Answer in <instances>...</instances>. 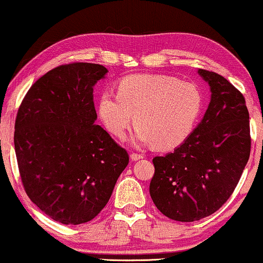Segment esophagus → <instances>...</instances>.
I'll return each instance as SVG.
<instances>
[{"label": "esophagus", "instance_id": "1", "mask_svg": "<svg viewBox=\"0 0 263 263\" xmlns=\"http://www.w3.org/2000/svg\"><path fill=\"white\" fill-rule=\"evenodd\" d=\"M142 158H143L142 154H139V153H132V154H130V159H132L133 161L140 160V159H142Z\"/></svg>", "mask_w": 263, "mask_h": 263}]
</instances>
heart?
I'll use <instances>...</instances> for the list:
<instances>
[{"label":"heart","instance_id":"b5f03b06","mask_svg":"<svg viewBox=\"0 0 263 263\" xmlns=\"http://www.w3.org/2000/svg\"><path fill=\"white\" fill-rule=\"evenodd\" d=\"M202 105V92L192 82L167 75L134 74L117 82L116 93L100 95L98 112L116 138H124L135 117V145L154 143L171 149L192 134Z\"/></svg>","mask_w":263,"mask_h":263}]
</instances>
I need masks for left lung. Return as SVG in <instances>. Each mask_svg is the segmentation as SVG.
I'll use <instances>...</instances> for the list:
<instances>
[{"instance_id":"left-lung-1","label":"left lung","mask_w":263,"mask_h":263,"mask_svg":"<svg viewBox=\"0 0 263 263\" xmlns=\"http://www.w3.org/2000/svg\"><path fill=\"white\" fill-rule=\"evenodd\" d=\"M211 87L202 121L172 153L153 158L149 194L165 217L196 221L232 195L250 156L249 111L242 93L224 77L199 69Z\"/></svg>"}]
</instances>
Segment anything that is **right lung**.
<instances>
[{
  "mask_svg": "<svg viewBox=\"0 0 263 263\" xmlns=\"http://www.w3.org/2000/svg\"><path fill=\"white\" fill-rule=\"evenodd\" d=\"M102 64H62L39 78L16 114L14 147L27 196L66 225L91 221L106 206L129 156L95 124L93 86Z\"/></svg>",
  "mask_w": 263,
  "mask_h": 263,
  "instance_id": "1",
  "label": "right lung"
}]
</instances>
